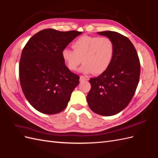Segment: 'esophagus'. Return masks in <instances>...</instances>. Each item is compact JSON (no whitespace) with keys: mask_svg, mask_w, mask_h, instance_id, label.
I'll use <instances>...</instances> for the list:
<instances>
[{"mask_svg":"<svg viewBox=\"0 0 158 158\" xmlns=\"http://www.w3.org/2000/svg\"><path fill=\"white\" fill-rule=\"evenodd\" d=\"M87 80H88V79L86 77L83 76V75L80 76V81H87Z\"/></svg>","mask_w":158,"mask_h":158,"instance_id":"34e87169","label":"esophagus"}]
</instances>
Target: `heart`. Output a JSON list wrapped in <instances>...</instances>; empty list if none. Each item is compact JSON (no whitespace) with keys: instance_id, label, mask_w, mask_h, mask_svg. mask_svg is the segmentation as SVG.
<instances>
[{"instance_id":"obj_1","label":"heart","mask_w":158,"mask_h":158,"mask_svg":"<svg viewBox=\"0 0 158 158\" xmlns=\"http://www.w3.org/2000/svg\"><path fill=\"white\" fill-rule=\"evenodd\" d=\"M73 50L64 48L62 58L69 69L76 71L83 63L80 71L84 73L100 75L107 70L111 64L115 46L109 38L83 35L73 42Z\"/></svg>"}]
</instances>
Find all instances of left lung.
Masks as SVG:
<instances>
[{"label":"left lung","instance_id":"obj_1","mask_svg":"<svg viewBox=\"0 0 158 158\" xmlns=\"http://www.w3.org/2000/svg\"><path fill=\"white\" fill-rule=\"evenodd\" d=\"M110 38L115 46L114 55L107 70L98 77L91 78V89L87 101L94 112L112 116L129 105L138 85L140 62L129 39L112 31L98 32Z\"/></svg>","mask_w":158,"mask_h":158}]
</instances>
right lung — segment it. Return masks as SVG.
<instances>
[{
	"label": "right lung",
	"instance_id": "obj_1",
	"mask_svg": "<svg viewBox=\"0 0 158 158\" xmlns=\"http://www.w3.org/2000/svg\"><path fill=\"white\" fill-rule=\"evenodd\" d=\"M82 32L40 31L21 52L19 79L22 91L36 110L54 114L67 107L79 77L65 65L62 51Z\"/></svg>",
	"mask_w": 158,
	"mask_h": 158
}]
</instances>
